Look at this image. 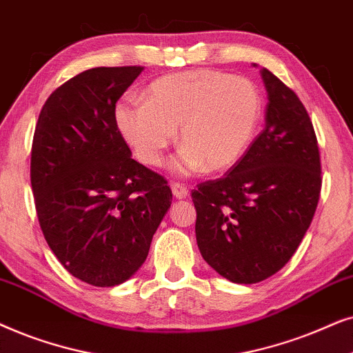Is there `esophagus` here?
<instances>
[{"mask_svg": "<svg viewBox=\"0 0 353 353\" xmlns=\"http://www.w3.org/2000/svg\"><path fill=\"white\" fill-rule=\"evenodd\" d=\"M171 190H172V195L176 196L177 200H184V199H187V196H189V189H187L185 185H182V184H172L171 185Z\"/></svg>", "mask_w": 353, "mask_h": 353, "instance_id": "34e87169", "label": "esophagus"}]
</instances>
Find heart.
I'll return each instance as SVG.
<instances>
[{
  "instance_id": "obj_1",
  "label": "heart",
  "mask_w": 353,
  "mask_h": 353,
  "mask_svg": "<svg viewBox=\"0 0 353 353\" xmlns=\"http://www.w3.org/2000/svg\"><path fill=\"white\" fill-rule=\"evenodd\" d=\"M263 111L252 81L211 69L164 75L150 83L145 101L125 97L114 106L122 137L140 161L159 166L177 132L182 152L174 168L182 176L221 171L250 145Z\"/></svg>"
}]
</instances>
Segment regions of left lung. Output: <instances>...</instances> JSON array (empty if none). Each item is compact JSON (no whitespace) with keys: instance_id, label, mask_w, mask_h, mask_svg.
Returning a JSON list of instances; mask_svg holds the SVG:
<instances>
[{"instance_id":"1","label":"left lung","mask_w":353,"mask_h":353,"mask_svg":"<svg viewBox=\"0 0 353 353\" xmlns=\"http://www.w3.org/2000/svg\"><path fill=\"white\" fill-rule=\"evenodd\" d=\"M266 125L241 159L192 192L203 260L225 279L255 284L276 274L312 224L321 161L312 119L299 97L263 68Z\"/></svg>"}]
</instances>
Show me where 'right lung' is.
I'll return each mask as SVG.
<instances>
[{
    "mask_svg": "<svg viewBox=\"0 0 353 353\" xmlns=\"http://www.w3.org/2000/svg\"><path fill=\"white\" fill-rule=\"evenodd\" d=\"M143 68H93L48 97L37 122L30 182L43 236L74 278L128 281L171 206L166 179L132 159L114 106Z\"/></svg>",
    "mask_w": 353,
    "mask_h": 353,
    "instance_id": "1",
    "label": "right lung"
}]
</instances>
